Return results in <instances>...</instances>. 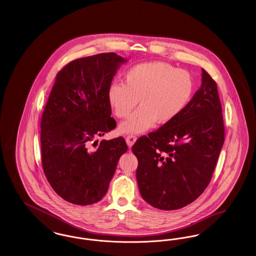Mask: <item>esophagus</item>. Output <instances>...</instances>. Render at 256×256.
Segmentation results:
<instances>
[{
	"instance_id": "esophagus-1",
	"label": "esophagus",
	"mask_w": 256,
	"mask_h": 256,
	"mask_svg": "<svg viewBox=\"0 0 256 256\" xmlns=\"http://www.w3.org/2000/svg\"><path fill=\"white\" fill-rule=\"evenodd\" d=\"M137 140V137L135 135H128L126 138V144L128 146H132L135 143V141Z\"/></svg>"
}]
</instances>
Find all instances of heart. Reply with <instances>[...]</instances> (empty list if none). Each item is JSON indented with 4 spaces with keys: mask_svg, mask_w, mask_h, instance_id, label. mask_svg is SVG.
<instances>
[{
    "mask_svg": "<svg viewBox=\"0 0 256 256\" xmlns=\"http://www.w3.org/2000/svg\"><path fill=\"white\" fill-rule=\"evenodd\" d=\"M194 92V82L187 71L166 62H148L134 66L124 74V84L113 82L108 89L110 106L124 134L146 132L154 124H165L186 108Z\"/></svg>",
    "mask_w": 256,
    "mask_h": 256,
    "instance_id": "1",
    "label": "heart"
}]
</instances>
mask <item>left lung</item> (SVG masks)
Wrapping results in <instances>:
<instances>
[{
  "mask_svg": "<svg viewBox=\"0 0 256 256\" xmlns=\"http://www.w3.org/2000/svg\"><path fill=\"white\" fill-rule=\"evenodd\" d=\"M202 86L174 120L132 146L136 178L152 206L176 210L193 202L210 182L224 141L216 82L204 69Z\"/></svg>",
  "mask_w": 256,
  "mask_h": 256,
  "instance_id": "8db88e82",
  "label": "left lung"
}]
</instances>
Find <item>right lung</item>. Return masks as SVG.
<instances>
[{
  "mask_svg": "<svg viewBox=\"0 0 256 256\" xmlns=\"http://www.w3.org/2000/svg\"><path fill=\"white\" fill-rule=\"evenodd\" d=\"M126 61L104 52L71 61L56 74L40 124L42 167L54 192L73 204L102 198L128 150L122 137L96 140L116 128L108 89Z\"/></svg>",
  "mask_w": 256,
  "mask_h": 256,
  "instance_id": "add662e5",
  "label": "right lung"
}]
</instances>
